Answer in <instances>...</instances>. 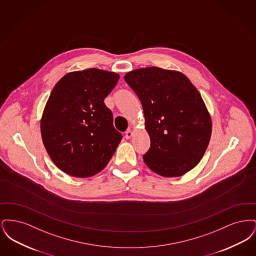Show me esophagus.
<instances>
[{"label":"esophagus","instance_id":"1","mask_svg":"<svg viewBox=\"0 0 256 256\" xmlns=\"http://www.w3.org/2000/svg\"><path fill=\"white\" fill-rule=\"evenodd\" d=\"M132 132L130 130H126V134H124V137H126V139H130L132 136Z\"/></svg>","mask_w":256,"mask_h":256}]
</instances>
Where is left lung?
<instances>
[{
	"label": "left lung",
	"instance_id": "obj_1",
	"mask_svg": "<svg viewBox=\"0 0 256 256\" xmlns=\"http://www.w3.org/2000/svg\"><path fill=\"white\" fill-rule=\"evenodd\" d=\"M124 80L139 98L150 146L143 159L162 176H180L202 158L210 141L211 118L200 92L182 73L148 67Z\"/></svg>",
	"mask_w": 256,
	"mask_h": 256
}]
</instances>
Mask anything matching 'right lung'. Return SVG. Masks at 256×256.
I'll list each match as a JSON object with an SVG mask.
<instances>
[{
	"label": "right lung",
	"instance_id": "obj_1",
	"mask_svg": "<svg viewBox=\"0 0 256 256\" xmlns=\"http://www.w3.org/2000/svg\"><path fill=\"white\" fill-rule=\"evenodd\" d=\"M119 78L118 74L91 68L65 74L54 87L41 119V135L50 158L67 174H96L121 142L122 134L104 102Z\"/></svg>",
	"mask_w": 256,
	"mask_h": 256
}]
</instances>
